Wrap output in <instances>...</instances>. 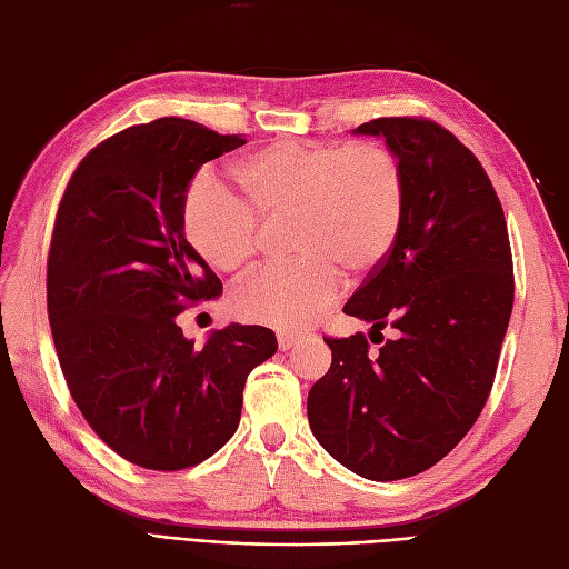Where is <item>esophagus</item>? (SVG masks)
<instances>
[{"label": "esophagus", "mask_w": 569, "mask_h": 569, "mask_svg": "<svg viewBox=\"0 0 569 569\" xmlns=\"http://www.w3.org/2000/svg\"><path fill=\"white\" fill-rule=\"evenodd\" d=\"M297 343H299V339L295 337V335H280L278 337V347H280V351H289V349H295L297 347Z\"/></svg>", "instance_id": "1"}]
</instances>
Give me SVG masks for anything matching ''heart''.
I'll return each instance as SVG.
<instances>
[{
  "mask_svg": "<svg viewBox=\"0 0 569 569\" xmlns=\"http://www.w3.org/2000/svg\"><path fill=\"white\" fill-rule=\"evenodd\" d=\"M244 199L213 173H199L182 199L187 242L213 270L247 272L263 220L291 218L299 258L266 268L232 295V311L258 325L301 330L341 291V272L366 278L401 234L408 180L401 159L380 142L274 140L237 166Z\"/></svg>",
  "mask_w": 569,
  "mask_h": 569,
  "instance_id": "heart-1",
  "label": "heart"
}]
</instances>
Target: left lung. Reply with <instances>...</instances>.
Masks as SVG:
<instances>
[{"mask_svg":"<svg viewBox=\"0 0 569 569\" xmlns=\"http://www.w3.org/2000/svg\"><path fill=\"white\" fill-rule=\"evenodd\" d=\"M408 180V211L387 261L343 313L399 337L370 353L363 332L325 337L332 366L308 391V422L351 472L393 481L425 472L485 408L515 299L506 216L456 134L427 118H375ZM377 341V343H380Z\"/></svg>","mask_w":569,"mask_h":569,"instance_id":"8db88e82","label":"left lung"}]
</instances>
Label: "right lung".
Wrapping results in <instances>:
<instances>
[{"instance_id":"1","label":"right lung","mask_w":569,"mask_h":569,"mask_svg":"<svg viewBox=\"0 0 569 569\" xmlns=\"http://www.w3.org/2000/svg\"><path fill=\"white\" fill-rule=\"evenodd\" d=\"M247 144L187 118L132 126L97 144L68 180L47 258V313L82 418L140 468L199 465L237 432L249 372L274 351L261 325H228L201 349L184 308L222 284L182 230L197 170Z\"/></svg>"}]
</instances>
